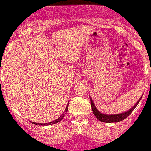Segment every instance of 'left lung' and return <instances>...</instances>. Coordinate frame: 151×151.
I'll list each match as a JSON object with an SVG mask.
<instances>
[{
	"instance_id": "1",
	"label": "left lung",
	"mask_w": 151,
	"mask_h": 151,
	"mask_svg": "<svg viewBox=\"0 0 151 151\" xmlns=\"http://www.w3.org/2000/svg\"><path fill=\"white\" fill-rule=\"evenodd\" d=\"M142 98V97H141ZM141 98L139 99V101H137L136 104L133 106L132 108H130L128 111L125 112V113H120V114H116V115H106L101 113L97 109H96V106H95L94 103H93V100L90 99V103H91V107L92 110H93V114L95 115L97 119H98L99 121L102 122H106V123H113V122H121L122 120H124V119H126L127 117H128L129 115L133 112V110L136 108V107L137 106V104H139V101L141 100Z\"/></svg>"
}]
</instances>
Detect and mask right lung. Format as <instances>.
<instances>
[{"mask_svg":"<svg viewBox=\"0 0 151 151\" xmlns=\"http://www.w3.org/2000/svg\"><path fill=\"white\" fill-rule=\"evenodd\" d=\"M68 105H69V104H67V107H66L65 112H64V113H62V115H61V116H60L58 119H57L56 120H55V121L51 122H49V123H35V122H32V123H33V124H36V125H50V124H55V123L59 122L60 121H61V120H62V119L64 117V116H65L66 112L67 111V109H68Z\"/></svg>","mask_w":151,"mask_h":151,"instance_id":"right-lung-1","label":"right lung"}]
</instances>
